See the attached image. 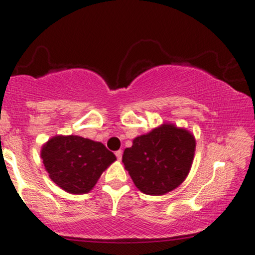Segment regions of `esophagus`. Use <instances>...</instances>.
<instances>
[{"instance_id": "esophagus-1", "label": "esophagus", "mask_w": 255, "mask_h": 255, "mask_svg": "<svg viewBox=\"0 0 255 255\" xmlns=\"http://www.w3.org/2000/svg\"><path fill=\"white\" fill-rule=\"evenodd\" d=\"M115 155H116V158H118V160H121V159H122V151H121V149L116 151Z\"/></svg>"}]
</instances>
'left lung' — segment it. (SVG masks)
Returning a JSON list of instances; mask_svg holds the SVG:
<instances>
[{
  "label": "left lung",
  "mask_w": 255,
  "mask_h": 255,
  "mask_svg": "<svg viewBox=\"0 0 255 255\" xmlns=\"http://www.w3.org/2000/svg\"><path fill=\"white\" fill-rule=\"evenodd\" d=\"M196 148L195 136L184 128L164 124L136 136L126 148L122 162L141 192L160 196L185 180Z\"/></svg>",
  "instance_id": "1"
}]
</instances>
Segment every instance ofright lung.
Returning a JSON list of instances; mask_svg holds the SVG:
<instances>
[{"label":"right lung","mask_w":255,"mask_h":255,"mask_svg":"<svg viewBox=\"0 0 255 255\" xmlns=\"http://www.w3.org/2000/svg\"><path fill=\"white\" fill-rule=\"evenodd\" d=\"M41 158L48 176L73 195L93 190L103 171L116 160L103 143L78 135H57L42 146Z\"/></svg>","instance_id":"right-lung-1"}]
</instances>
